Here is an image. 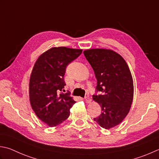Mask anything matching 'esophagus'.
<instances>
[{
	"label": "esophagus",
	"instance_id": "34e87169",
	"mask_svg": "<svg viewBox=\"0 0 159 159\" xmlns=\"http://www.w3.org/2000/svg\"><path fill=\"white\" fill-rule=\"evenodd\" d=\"M85 100L86 101V102H88V103H89V102H91V98L89 97V96H86V97L85 98Z\"/></svg>",
	"mask_w": 159,
	"mask_h": 159
}]
</instances>
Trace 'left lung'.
<instances>
[{
	"instance_id": "8db88e82",
	"label": "left lung",
	"mask_w": 159,
	"mask_h": 159,
	"mask_svg": "<svg viewBox=\"0 0 159 159\" xmlns=\"http://www.w3.org/2000/svg\"><path fill=\"white\" fill-rule=\"evenodd\" d=\"M83 54L94 70L96 92H100L92 96L102 110L94 120L108 129L119 125L129 113L134 96L132 74L124 58L111 49H90Z\"/></svg>"
}]
</instances>
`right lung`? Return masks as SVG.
Wrapping results in <instances>:
<instances>
[{
	"instance_id": "right-lung-1",
	"label": "right lung",
	"mask_w": 159,
	"mask_h": 159,
	"mask_svg": "<svg viewBox=\"0 0 159 159\" xmlns=\"http://www.w3.org/2000/svg\"><path fill=\"white\" fill-rule=\"evenodd\" d=\"M82 49L52 48L43 53L34 65L30 79V101L36 115L49 127L66 120L75 103L70 93H61L65 85L68 65L81 54Z\"/></svg>"
}]
</instances>
